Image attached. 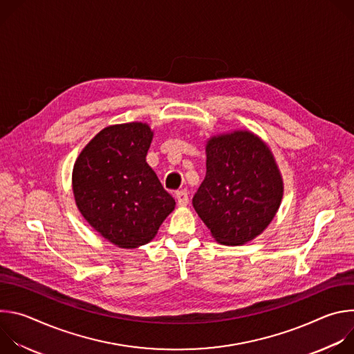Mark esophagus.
<instances>
[{
  "label": "esophagus",
  "instance_id": "esophagus-1",
  "mask_svg": "<svg viewBox=\"0 0 354 354\" xmlns=\"http://www.w3.org/2000/svg\"><path fill=\"white\" fill-rule=\"evenodd\" d=\"M175 196H176V200H178V205L179 206H186L189 203V192L186 189L178 190Z\"/></svg>",
  "mask_w": 354,
  "mask_h": 354
}]
</instances>
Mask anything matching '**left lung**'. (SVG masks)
Masks as SVG:
<instances>
[{"instance_id":"obj_1","label":"left lung","mask_w":354,"mask_h":354,"mask_svg":"<svg viewBox=\"0 0 354 354\" xmlns=\"http://www.w3.org/2000/svg\"><path fill=\"white\" fill-rule=\"evenodd\" d=\"M206 178L193 207L223 245H242L261 235L274 218L283 179L269 147L254 133L214 136L206 145Z\"/></svg>"}]
</instances>
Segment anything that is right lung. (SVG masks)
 I'll return each instance as SVG.
<instances>
[{
	"instance_id": "obj_1",
	"label": "right lung",
	"mask_w": 354,
	"mask_h": 354,
	"mask_svg": "<svg viewBox=\"0 0 354 354\" xmlns=\"http://www.w3.org/2000/svg\"><path fill=\"white\" fill-rule=\"evenodd\" d=\"M153 136L140 122L109 126L86 144L74 164L78 210L119 248L148 243L175 209L174 197L145 161Z\"/></svg>"
}]
</instances>
